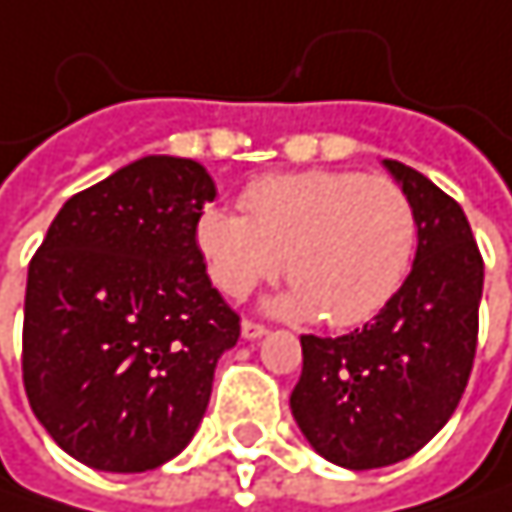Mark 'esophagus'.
Listing matches in <instances>:
<instances>
[{
	"label": "esophagus",
	"mask_w": 512,
	"mask_h": 512,
	"mask_svg": "<svg viewBox=\"0 0 512 512\" xmlns=\"http://www.w3.org/2000/svg\"><path fill=\"white\" fill-rule=\"evenodd\" d=\"M269 329L263 326V323H255V320H243V338L246 341H257V338H263Z\"/></svg>",
	"instance_id": "obj_1"
}]
</instances>
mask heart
Wrapping results in <instances>:
<instances>
[{
	"instance_id": "1",
	"label": "heart",
	"mask_w": 512,
	"mask_h": 512,
	"mask_svg": "<svg viewBox=\"0 0 512 512\" xmlns=\"http://www.w3.org/2000/svg\"><path fill=\"white\" fill-rule=\"evenodd\" d=\"M242 213L201 210L195 246L210 281L246 296L281 269L293 287L278 308L320 314L335 329L373 320L409 275L418 219L403 186L382 174L284 171L246 183Z\"/></svg>"
}]
</instances>
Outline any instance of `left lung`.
<instances>
[{
	"mask_svg": "<svg viewBox=\"0 0 512 512\" xmlns=\"http://www.w3.org/2000/svg\"><path fill=\"white\" fill-rule=\"evenodd\" d=\"M418 219L412 272L341 338L302 335L293 418L311 448L364 471L418 454L454 415L477 350L483 257L462 207L421 171L385 159Z\"/></svg>",
	"mask_w": 512,
	"mask_h": 512,
	"instance_id": "obj_1",
	"label": "left lung"
}]
</instances>
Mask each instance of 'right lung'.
Listing matches in <instances>:
<instances>
[{
  "mask_svg": "<svg viewBox=\"0 0 512 512\" xmlns=\"http://www.w3.org/2000/svg\"><path fill=\"white\" fill-rule=\"evenodd\" d=\"M216 183L142 156L67 198L29 263L23 382L61 451L136 474L195 436L240 317L210 284L195 222Z\"/></svg>",
  "mask_w": 512,
  "mask_h": 512,
  "instance_id": "1",
  "label": "right lung"
}]
</instances>
